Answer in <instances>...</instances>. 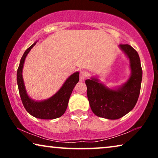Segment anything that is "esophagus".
<instances>
[{
    "label": "esophagus",
    "mask_w": 158,
    "mask_h": 158,
    "mask_svg": "<svg viewBox=\"0 0 158 158\" xmlns=\"http://www.w3.org/2000/svg\"><path fill=\"white\" fill-rule=\"evenodd\" d=\"M87 76V72L85 70H81L80 73V81H83Z\"/></svg>",
    "instance_id": "1"
}]
</instances>
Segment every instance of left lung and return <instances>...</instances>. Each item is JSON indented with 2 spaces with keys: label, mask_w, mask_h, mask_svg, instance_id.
Returning a JSON list of instances; mask_svg holds the SVG:
<instances>
[{
  "label": "left lung",
  "mask_w": 158,
  "mask_h": 158,
  "mask_svg": "<svg viewBox=\"0 0 158 158\" xmlns=\"http://www.w3.org/2000/svg\"><path fill=\"white\" fill-rule=\"evenodd\" d=\"M120 49L129 60L131 76L117 89H111L91 77L85 81L87 96L92 111L99 117L118 119L131 111L139 98L142 70L137 52L129 44H120Z\"/></svg>",
  "instance_id": "left-lung-1"
}]
</instances>
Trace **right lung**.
I'll return each mask as SVG.
<instances>
[{"mask_svg": "<svg viewBox=\"0 0 158 158\" xmlns=\"http://www.w3.org/2000/svg\"><path fill=\"white\" fill-rule=\"evenodd\" d=\"M36 43L34 42L23 53L17 70V84L19 94L25 109L31 116L42 119H54L60 117L65 112L73 88L79 81V73L76 72L71 75L66 80L61 88L49 98L41 101L31 99L28 96L26 90L22 70L27 55Z\"/></svg>", "mask_w": 158, "mask_h": 158, "instance_id": "right-lung-1", "label": "right lung"}]
</instances>
